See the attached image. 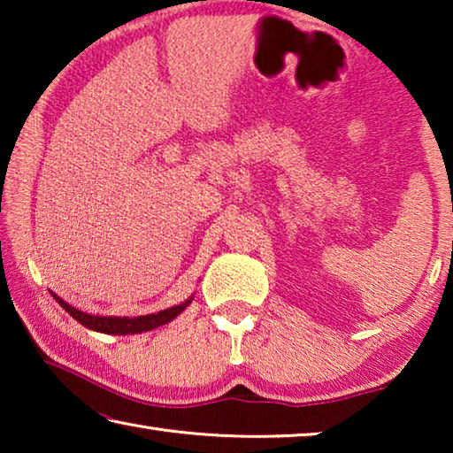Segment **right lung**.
<instances>
[{
    "instance_id": "right-lung-1",
    "label": "right lung",
    "mask_w": 453,
    "mask_h": 453,
    "mask_svg": "<svg viewBox=\"0 0 453 453\" xmlns=\"http://www.w3.org/2000/svg\"><path fill=\"white\" fill-rule=\"evenodd\" d=\"M56 297V302L64 308L72 318L80 321L81 326H86L89 329H96V332L102 334H113V335H127V334H142V332H150V329H156L159 326L172 321L175 316L188 308L191 300L183 302L180 305H173V308H167L164 311L157 313H150V316H140V318H102V316H89V313H83L80 310H75L73 305L65 303L61 297L56 294H51Z\"/></svg>"
}]
</instances>
